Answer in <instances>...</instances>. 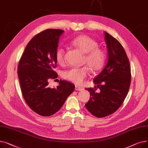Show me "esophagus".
<instances>
[{
	"label": "esophagus",
	"instance_id": "obj_1",
	"mask_svg": "<svg viewBox=\"0 0 148 148\" xmlns=\"http://www.w3.org/2000/svg\"><path fill=\"white\" fill-rule=\"evenodd\" d=\"M75 89L76 90L82 91V90H83L84 89V88H82V87L78 86H75Z\"/></svg>",
	"mask_w": 148,
	"mask_h": 148
}]
</instances>
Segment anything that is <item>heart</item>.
Here are the masks:
<instances>
[{"label": "heart", "mask_w": 148, "mask_h": 148, "mask_svg": "<svg viewBox=\"0 0 148 148\" xmlns=\"http://www.w3.org/2000/svg\"><path fill=\"white\" fill-rule=\"evenodd\" d=\"M71 43L86 53L84 63H86L92 71H97L103 68L106 62V54L103 49L98 47V42L94 39L86 35H80L73 39ZM55 59L59 65H64L65 51L63 47H58L56 49ZM89 72V68L87 66L81 68L75 67L65 71L62 74V77L76 84H81Z\"/></svg>", "instance_id": "1"}]
</instances>
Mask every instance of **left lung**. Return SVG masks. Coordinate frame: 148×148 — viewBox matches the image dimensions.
Wrapping results in <instances>:
<instances>
[{
  "label": "left lung",
  "mask_w": 148,
  "mask_h": 148,
  "mask_svg": "<svg viewBox=\"0 0 148 148\" xmlns=\"http://www.w3.org/2000/svg\"><path fill=\"white\" fill-rule=\"evenodd\" d=\"M104 34L108 60L94 80L100 91L96 92V86L86 89L90 97L85 106L97 118L106 117L118 109L127 95L131 77L130 62L122 45L109 34Z\"/></svg>",
  "instance_id": "obj_1"
}]
</instances>
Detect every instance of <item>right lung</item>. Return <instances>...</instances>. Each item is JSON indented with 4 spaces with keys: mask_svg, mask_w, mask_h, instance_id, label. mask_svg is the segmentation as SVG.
I'll use <instances>...</instances> for the list:
<instances>
[{
    "mask_svg": "<svg viewBox=\"0 0 148 148\" xmlns=\"http://www.w3.org/2000/svg\"><path fill=\"white\" fill-rule=\"evenodd\" d=\"M64 31L47 29L36 35L26 45L18 65V76L23 98L37 114L50 116L60 110L75 89L74 85L60 80L56 88L49 80L58 78L55 51Z\"/></svg>",
    "mask_w": 148,
    "mask_h": 148,
    "instance_id": "1",
    "label": "right lung"
}]
</instances>
